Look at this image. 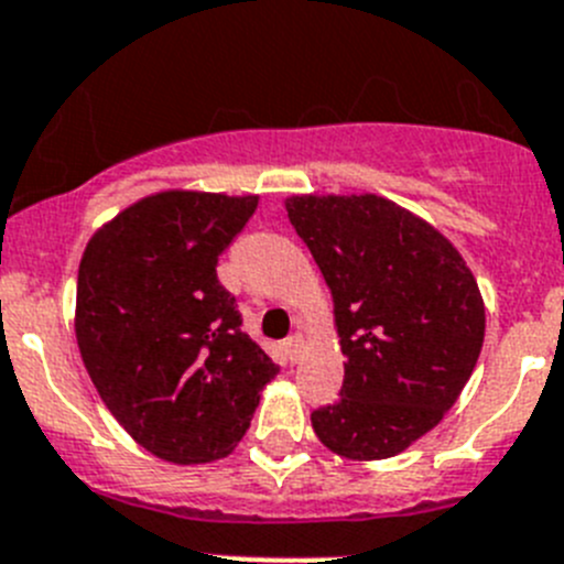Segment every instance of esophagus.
Wrapping results in <instances>:
<instances>
[{
    "label": "esophagus",
    "instance_id": "1",
    "mask_svg": "<svg viewBox=\"0 0 564 564\" xmlns=\"http://www.w3.org/2000/svg\"><path fill=\"white\" fill-rule=\"evenodd\" d=\"M283 356H286L289 361H297V356H300V336H289V339L283 341Z\"/></svg>",
    "mask_w": 564,
    "mask_h": 564
}]
</instances>
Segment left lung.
Segmentation results:
<instances>
[{"label":"left lung","mask_w":564,"mask_h":564,"mask_svg":"<svg viewBox=\"0 0 564 564\" xmlns=\"http://www.w3.org/2000/svg\"><path fill=\"white\" fill-rule=\"evenodd\" d=\"M286 210L334 294L347 359L314 431L347 459H389L440 423L476 367V278L445 236L376 194L292 197Z\"/></svg>","instance_id":"left-lung-1"}]
</instances>
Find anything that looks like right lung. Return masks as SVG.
Masks as SVG:
<instances>
[{
    "instance_id": "right-lung-1",
    "label": "right lung",
    "mask_w": 564,
    "mask_h": 564,
    "mask_svg": "<svg viewBox=\"0 0 564 564\" xmlns=\"http://www.w3.org/2000/svg\"><path fill=\"white\" fill-rule=\"evenodd\" d=\"M258 197L163 192L88 241L77 345L99 398L139 445L175 465L228 456L281 367L241 330L219 256Z\"/></svg>"
}]
</instances>
